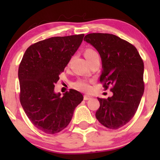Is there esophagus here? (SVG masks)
<instances>
[{"label":"esophagus","mask_w":160,"mask_h":160,"mask_svg":"<svg viewBox=\"0 0 160 160\" xmlns=\"http://www.w3.org/2000/svg\"><path fill=\"white\" fill-rule=\"evenodd\" d=\"M90 98H91V96L90 95H84V100H87L90 99Z\"/></svg>","instance_id":"34e87169"}]
</instances>
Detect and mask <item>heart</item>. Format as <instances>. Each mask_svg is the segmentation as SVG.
I'll return each instance as SVG.
<instances>
[{
    "instance_id": "heart-1",
    "label": "heart",
    "mask_w": 160,
    "mask_h": 160,
    "mask_svg": "<svg viewBox=\"0 0 160 160\" xmlns=\"http://www.w3.org/2000/svg\"><path fill=\"white\" fill-rule=\"evenodd\" d=\"M98 55L97 52L91 49V48H87L84 51V56L88 61L92 59L94 57ZM73 87L78 90L82 92H89L91 89L90 82L87 79H78L73 83Z\"/></svg>"
}]
</instances>
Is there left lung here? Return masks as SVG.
I'll use <instances>...</instances> for the list:
<instances>
[{"instance_id": "obj_1", "label": "left lung", "mask_w": 160, "mask_h": 160, "mask_svg": "<svg viewBox=\"0 0 160 160\" xmlns=\"http://www.w3.org/2000/svg\"><path fill=\"white\" fill-rule=\"evenodd\" d=\"M84 40L99 52L102 70L100 82L113 96L99 98L95 117L111 130L128 123L136 113L144 92L143 61L136 48L125 40L109 33H89Z\"/></svg>"}]
</instances>
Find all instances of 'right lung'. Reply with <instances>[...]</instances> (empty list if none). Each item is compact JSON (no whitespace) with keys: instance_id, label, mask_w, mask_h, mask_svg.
I'll return each instance as SVG.
<instances>
[{"instance_id":"right-lung-1","label":"right lung","mask_w":160,"mask_h":160,"mask_svg":"<svg viewBox=\"0 0 160 160\" xmlns=\"http://www.w3.org/2000/svg\"><path fill=\"white\" fill-rule=\"evenodd\" d=\"M84 34L57 36L30 45L18 70L19 100L32 124L47 134H55L68 125L83 95L70 89L62 97L54 92L71 57L79 47Z\"/></svg>"}]
</instances>
